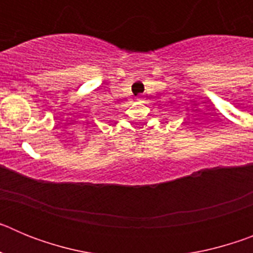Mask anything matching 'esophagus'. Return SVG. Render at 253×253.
Listing matches in <instances>:
<instances>
[{
	"mask_svg": "<svg viewBox=\"0 0 253 253\" xmlns=\"http://www.w3.org/2000/svg\"><path fill=\"white\" fill-rule=\"evenodd\" d=\"M137 100H138V101H140V102H142V100H143V99H140V97H139V99H137Z\"/></svg>",
	"mask_w": 253,
	"mask_h": 253,
	"instance_id": "34e87169",
	"label": "esophagus"
}]
</instances>
